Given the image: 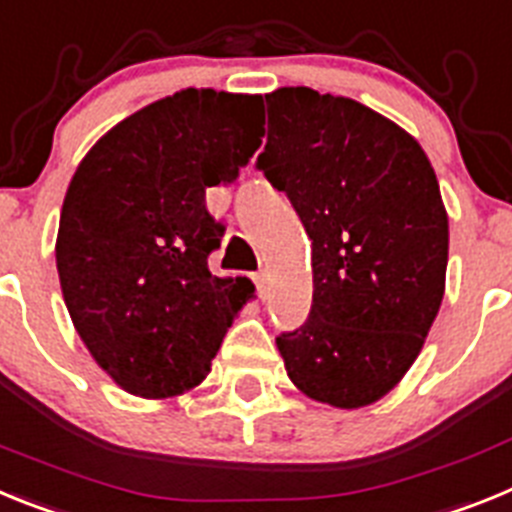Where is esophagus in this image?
<instances>
[{
	"instance_id": "esophagus-1",
	"label": "esophagus",
	"mask_w": 512,
	"mask_h": 512,
	"mask_svg": "<svg viewBox=\"0 0 512 512\" xmlns=\"http://www.w3.org/2000/svg\"><path fill=\"white\" fill-rule=\"evenodd\" d=\"M255 286L257 293H260V299H265V296H268V278H265V273L255 275Z\"/></svg>"
}]
</instances>
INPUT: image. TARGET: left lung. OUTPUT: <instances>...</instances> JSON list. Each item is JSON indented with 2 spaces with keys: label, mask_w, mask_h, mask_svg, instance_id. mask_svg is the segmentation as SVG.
<instances>
[{
  "label": "left lung",
  "mask_w": 512,
  "mask_h": 512,
  "mask_svg": "<svg viewBox=\"0 0 512 512\" xmlns=\"http://www.w3.org/2000/svg\"><path fill=\"white\" fill-rule=\"evenodd\" d=\"M257 157L311 239L309 319L275 337L288 379L314 402L358 410L420 355L448 265V213L412 133L361 102L281 87L265 95Z\"/></svg>",
  "instance_id": "left-lung-1"
}]
</instances>
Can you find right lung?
I'll return each instance as SVG.
<instances>
[{
    "instance_id": "obj_1",
    "label": "right lung",
    "mask_w": 512,
    "mask_h": 512,
    "mask_svg": "<svg viewBox=\"0 0 512 512\" xmlns=\"http://www.w3.org/2000/svg\"><path fill=\"white\" fill-rule=\"evenodd\" d=\"M260 136V95L180 90L110 128L71 177L61 293L97 366L133 397L201 384L255 293L250 278L208 270L224 226L206 188L237 180Z\"/></svg>"
}]
</instances>
